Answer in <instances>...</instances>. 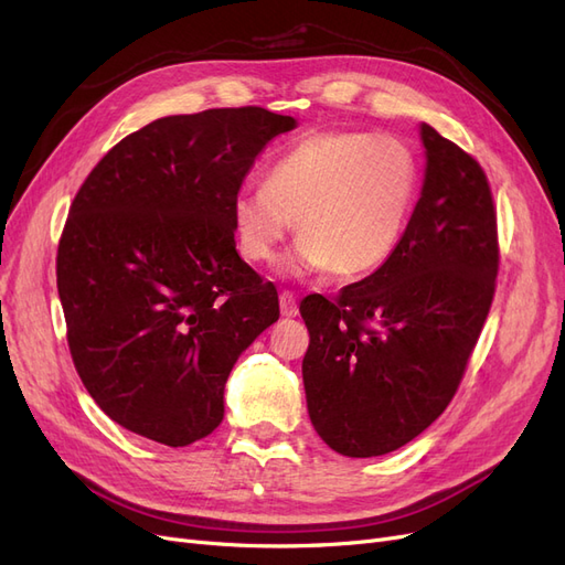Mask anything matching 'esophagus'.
<instances>
[{"mask_svg": "<svg viewBox=\"0 0 565 565\" xmlns=\"http://www.w3.org/2000/svg\"><path fill=\"white\" fill-rule=\"evenodd\" d=\"M280 313L285 318H295L299 313L297 295L292 292V289H282V292H280Z\"/></svg>", "mask_w": 565, "mask_h": 565, "instance_id": "34e87169", "label": "esophagus"}]
</instances>
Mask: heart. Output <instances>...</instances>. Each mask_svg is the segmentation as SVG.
Instances as JSON below:
<instances>
[{
  "label": "heart",
  "mask_w": 565,
  "mask_h": 565,
  "mask_svg": "<svg viewBox=\"0 0 565 565\" xmlns=\"http://www.w3.org/2000/svg\"><path fill=\"white\" fill-rule=\"evenodd\" d=\"M417 191L419 162L405 141L365 129L306 134L270 167L266 185L233 198L237 249L268 264L297 221V266L365 276L398 247Z\"/></svg>",
  "instance_id": "1"
}]
</instances>
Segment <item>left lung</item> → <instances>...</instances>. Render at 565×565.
<instances>
[{
	"mask_svg": "<svg viewBox=\"0 0 565 565\" xmlns=\"http://www.w3.org/2000/svg\"><path fill=\"white\" fill-rule=\"evenodd\" d=\"M426 177L398 247L330 301L309 295L301 372L318 436L377 457L450 405L498 287V212L483 167L422 125Z\"/></svg>",
	"mask_w": 565,
	"mask_h": 565,
	"instance_id": "1",
	"label": "left lung"
}]
</instances>
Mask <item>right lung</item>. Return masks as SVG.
<instances>
[{
  "mask_svg": "<svg viewBox=\"0 0 565 565\" xmlns=\"http://www.w3.org/2000/svg\"><path fill=\"white\" fill-rule=\"evenodd\" d=\"M295 125L259 106L162 117L79 185L56 254L67 349L127 431L169 448L210 436L237 355L280 318L276 285L235 249L231 210Z\"/></svg>",
  "mask_w": 565,
  "mask_h": 565,
  "instance_id": "add662e5",
  "label": "right lung"
}]
</instances>
